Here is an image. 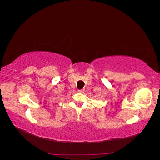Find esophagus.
<instances>
[{
    "label": "esophagus",
    "instance_id": "obj_1",
    "mask_svg": "<svg viewBox=\"0 0 160 160\" xmlns=\"http://www.w3.org/2000/svg\"><path fill=\"white\" fill-rule=\"evenodd\" d=\"M78 91L79 92V93H84L85 92V89H79Z\"/></svg>",
    "mask_w": 160,
    "mask_h": 160
}]
</instances>
